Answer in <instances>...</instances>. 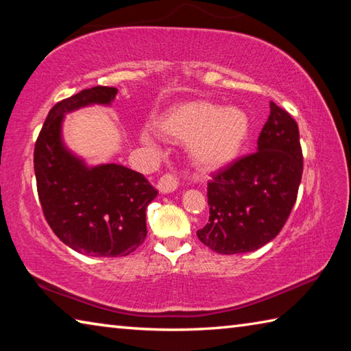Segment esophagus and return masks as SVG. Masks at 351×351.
Segmentation results:
<instances>
[{
  "instance_id": "34e87169",
  "label": "esophagus",
  "mask_w": 351,
  "mask_h": 351,
  "mask_svg": "<svg viewBox=\"0 0 351 351\" xmlns=\"http://www.w3.org/2000/svg\"><path fill=\"white\" fill-rule=\"evenodd\" d=\"M178 189V180L173 175H162L158 181V190L161 193H171Z\"/></svg>"
}]
</instances>
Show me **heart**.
I'll return each mask as SVG.
<instances>
[{"instance_id": "obj_1", "label": "heart", "mask_w": 351, "mask_h": 351, "mask_svg": "<svg viewBox=\"0 0 351 351\" xmlns=\"http://www.w3.org/2000/svg\"><path fill=\"white\" fill-rule=\"evenodd\" d=\"M251 128V117L241 106H221L206 100L176 105L161 121V132L187 144L190 161L203 171L232 162L247 142Z\"/></svg>"}]
</instances>
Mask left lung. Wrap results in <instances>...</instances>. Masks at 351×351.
<instances>
[{"instance_id": "left-lung-1", "label": "left lung", "mask_w": 351, "mask_h": 351, "mask_svg": "<svg viewBox=\"0 0 351 351\" xmlns=\"http://www.w3.org/2000/svg\"><path fill=\"white\" fill-rule=\"evenodd\" d=\"M257 152L219 170L207 184L209 223L197 235L218 254H243L276 239L299 192L304 158L299 127L274 102Z\"/></svg>"}]
</instances>
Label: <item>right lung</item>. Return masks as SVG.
Here are the masks:
<instances>
[{"label":"right lung","instance_id":"1","mask_svg":"<svg viewBox=\"0 0 351 351\" xmlns=\"http://www.w3.org/2000/svg\"><path fill=\"white\" fill-rule=\"evenodd\" d=\"M116 88L94 86L52 106L35 142L34 169L45 218L64 245L90 257L136 251L147 237L145 210L158 190L121 164L88 165L64 145L63 119L83 106H110Z\"/></svg>","mask_w":351,"mask_h":351}]
</instances>
